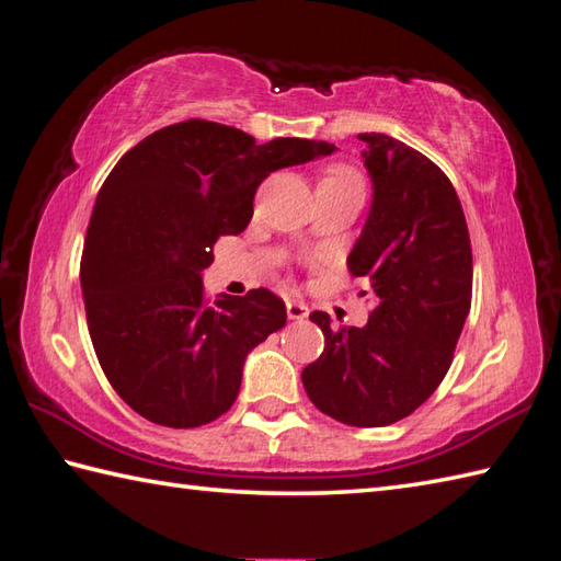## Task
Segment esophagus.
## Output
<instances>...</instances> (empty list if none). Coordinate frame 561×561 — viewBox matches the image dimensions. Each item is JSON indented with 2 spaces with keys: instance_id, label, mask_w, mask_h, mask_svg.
<instances>
[{
  "instance_id": "1",
  "label": "esophagus",
  "mask_w": 561,
  "mask_h": 561,
  "mask_svg": "<svg viewBox=\"0 0 561 561\" xmlns=\"http://www.w3.org/2000/svg\"><path fill=\"white\" fill-rule=\"evenodd\" d=\"M287 316L291 321H304L309 316V307L299 299H289L287 301Z\"/></svg>"
}]
</instances>
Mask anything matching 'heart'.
<instances>
[{
	"mask_svg": "<svg viewBox=\"0 0 561 561\" xmlns=\"http://www.w3.org/2000/svg\"><path fill=\"white\" fill-rule=\"evenodd\" d=\"M323 181H333V183H360L358 174H355V171L348 169V167H331L329 171H325Z\"/></svg>",
	"mask_w": 561,
	"mask_h": 561,
	"instance_id": "obj_1",
	"label": "heart"
}]
</instances>
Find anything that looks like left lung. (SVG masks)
<instances>
[{"instance_id": "left-lung-1", "label": "left lung", "mask_w": 561, "mask_h": 561, "mask_svg": "<svg viewBox=\"0 0 561 561\" xmlns=\"http://www.w3.org/2000/svg\"><path fill=\"white\" fill-rule=\"evenodd\" d=\"M358 139L373 203L348 272L368 284L375 309L363 329H331V316L313 311L325 345L301 382L333 420L385 426L430 400L449 370L471 309L473 257L444 171L394 137L365 131Z\"/></svg>"}]
</instances>
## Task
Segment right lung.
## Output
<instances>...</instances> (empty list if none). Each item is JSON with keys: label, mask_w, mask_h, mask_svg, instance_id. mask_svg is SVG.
Here are the masks:
<instances>
[{"label": "right lung", "mask_w": 561, "mask_h": 561, "mask_svg": "<svg viewBox=\"0 0 561 561\" xmlns=\"http://www.w3.org/2000/svg\"><path fill=\"white\" fill-rule=\"evenodd\" d=\"M329 141L186 119L141 139L110 171L90 216L80 287L110 385L145 420L191 430L226 414L248 353L287 323L267 289L206 299L201 272L238 236L272 171L333 154Z\"/></svg>", "instance_id": "1"}]
</instances>
